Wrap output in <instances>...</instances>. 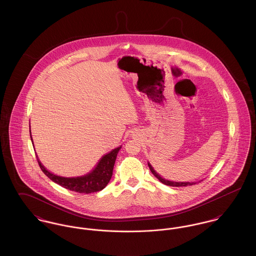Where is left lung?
<instances>
[{"mask_svg":"<svg viewBox=\"0 0 256 256\" xmlns=\"http://www.w3.org/2000/svg\"><path fill=\"white\" fill-rule=\"evenodd\" d=\"M148 168H150V172L154 174V176L156 178H158L159 182H161L163 183V184H165V185L172 186V187H180V186H188V185H193V184H196L195 182H174L166 180L162 178L159 176L158 174H156V172L154 170V168L152 167V165H150V163H148Z\"/></svg>","mask_w":256,"mask_h":256,"instance_id":"1","label":"left lung"}]
</instances>
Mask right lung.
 Segmentation results:
<instances>
[{
    "label": "right lung",
    "instance_id": "obj_1",
    "mask_svg": "<svg viewBox=\"0 0 256 256\" xmlns=\"http://www.w3.org/2000/svg\"><path fill=\"white\" fill-rule=\"evenodd\" d=\"M30 139H32V136H30ZM120 148L121 146H118L112 150L110 152L102 158V159L98 161L96 168L91 172H89L88 174L84 176H78V178H63L60 176H56L50 172L49 170H46L38 158H36L40 169L50 180L74 192L80 193V194L82 193L89 194V193H95L102 190L108 185V183L110 182L112 176V172H113L115 160L117 158V154L120 150Z\"/></svg>",
    "mask_w": 256,
    "mask_h": 256
}]
</instances>
